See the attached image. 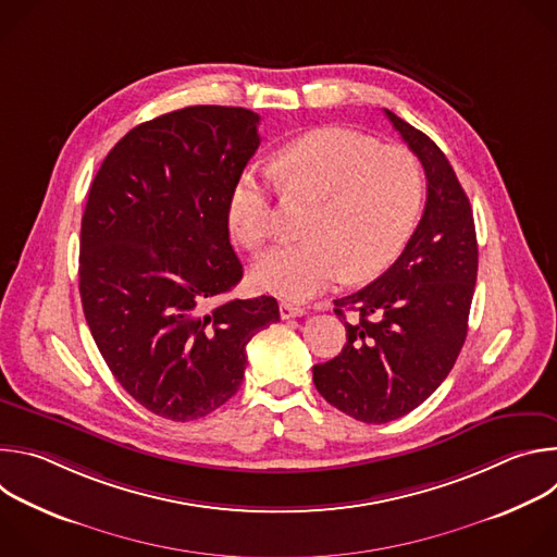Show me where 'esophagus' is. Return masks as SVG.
Returning a JSON list of instances; mask_svg holds the SVG:
<instances>
[{"label": "esophagus", "instance_id": "obj_1", "mask_svg": "<svg viewBox=\"0 0 557 557\" xmlns=\"http://www.w3.org/2000/svg\"><path fill=\"white\" fill-rule=\"evenodd\" d=\"M306 314V308L297 306V304H290V301H282L280 304V317L282 320H290V317H301Z\"/></svg>", "mask_w": 557, "mask_h": 557}]
</instances>
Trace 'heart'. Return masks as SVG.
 Returning <instances> with one entry per match:
<instances>
[{
  "label": "heart",
  "mask_w": 557,
  "mask_h": 557,
  "mask_svg": "<svg viewBox=\"0 0 557 557\" xmlns=\"http://www.w3.org/2000/svg\"><path fill=\"white\" fill-rule=\"evenodd\" d=\"M271 178L288 198L314 200L308 240L258 260L253 284L284 299H308L342 280L381 275L401 256L423 202L419 158L401 145H379L346 127L312 129L275 153ZM228 231L260 253L273 235V200L245 174L226 207Z\"/></svg>",
  "instance_id": "obj_1"
}]
</instances>
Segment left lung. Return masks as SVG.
Masks as SVG:
<instances>
[{
	"instance_id": "8db88e82",
	"label": "left lung",
	"mask_w": 557,
	"mask_h": 557,
	"mask_svg": "<svg viewBox=\"0 0 557 557\" xmlns=\"http://www.w3.org/2000/svg\"><path fill=\"white\" fill-rule=\"evenodd\" d=\"M385 116L419 156L428 200L412 237L381 277L335 299L346 320L344 350L312 366L324 399L363 423H387L419 408L445 381L467 337L479 273L473 213L438 145L394 112Z\"/></svg>"
}]
</instances>
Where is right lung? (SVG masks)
<instances>
[{
	"label": "right lung",
	"mask_w": 557,
	"mask_h": 557,
	"mask_svg": "<svg viewBox=\"0 0 557 557\" xmlns=\"http://www.w3.org/2000/svg\"><path fill=\"white\" fill-rule=\"evenodd\" d=\"M258 123L251 110L222 106L140 123L88 194L78 256L86 322L125 392L170 421L226 404L245 379L247 344L280 322L275 297L220 301L243 280L226 207L260 145Z\"/></svg>",
	"instance_id": "add662e5"
}]
</instances>
